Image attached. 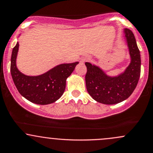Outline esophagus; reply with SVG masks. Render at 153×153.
I'll list each match as a JSON object with an SVG mask.
<instances>
[{"label":"esophagus","instance_id":"obj_1","mask_svg":"<svg viewBox=\"0 0 153 153\" xmlns=\"http://www.w3.org/2000/svg\"><path fill=\"white\" fill-rule=\"evenodd\" d=\"M89 59H90V56H84V57H82V62H85V61L89 60Z\"/></svg>","mask_w":153,"mask_h":153}]
</instances>
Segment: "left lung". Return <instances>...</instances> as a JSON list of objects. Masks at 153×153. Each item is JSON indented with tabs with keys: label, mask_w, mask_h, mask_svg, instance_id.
<instances>
[{
	"label": "left lung",
	"mask_w": 153,
	"mask_h": 153,
	"mask_svg": "<svg viewBox=\"0 0 153 153\" xmlns=\"http://www.w3.org/2000/svg\"><path fill=\"white\" fill-rule=\"evenodd\" d=\"M130 62L122 72L110 76L98 65L85 62L86 88L91 97L100 103L115 105L127 100L136 88L141 74V55L133 33L123 31Z\"/></svg>",
	"instance_id": "left-lung-1"
}]
</instances>
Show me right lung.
<instances>
[{
  "instance_id": "1",
  "label": "right lung",
  "mask_w": 153,
  "mask_h": 153,
  "mask_svg": "<svg viewBox=\"0 0 153 153\" xmlns=\"http://www.w3.org/2000/svg\"><path fill=\"white\" fill-rule=\"evenodd\" d=\"M18 50L19 42H17L12 52L10 71L18 92L25 99L37 105H48L59 100L65 91L68 77L79 62L59 64L42 74L28 76L17 68Z\"/></svg>"
}]
</instances>
